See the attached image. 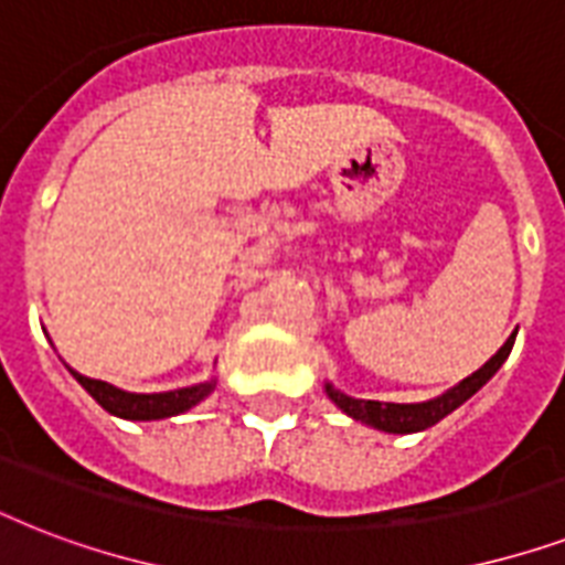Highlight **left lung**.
I'll return each instance as SVG.
<instances>
[{"instance_id":"left-lung-1","label":"left lung","mask_w":565,"mask_h":565,"mask_svg":"<svg viewBox=\"0 0 565 565\" xmlns=\"http://www.w3.org/2000/svg\"><path fill=\"white\" fill-rule=\"evenodd\" d=\"M513 340H516V337H508V343L501 345L499 352L492 354L481 370L472 372L469 377H463L460 384L451 386L448 393L437 395V398H430V402H366V398H352V395L340 393V390H334L331 384H326V393L345 416H352V419L363 422V425H372V428L386 430V434H416V430H425L430 428V425H437L439 419H446L448 413L457 411L466 398H472V395L501 370V363L508 361L510 349H513Z\"/></svg>"}]
</instances>
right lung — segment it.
<instances>
[{
	"mask_svg": "<svg viewBox=\"0 0 565 565\" xmlns=\"http://www.w3.org/2000/svg\"><path fill=\"white\" fill-rule=\"evenodd\" d=\"M73 372V370H70ZM73 377L105 407L108 413L119 416V419H135V422H152V419H167V416H179V413L190 411L195 404L207 398L213 393L216 381H202V384L181 386V390H170V393H126L119 386L108 384V381H96V377L78 375Z\"/></svg>",
	"mask_w": 565,
	"mask_h": 565,
	"instance_id": "1",
	"label": "right lung"
}]
</instances>
